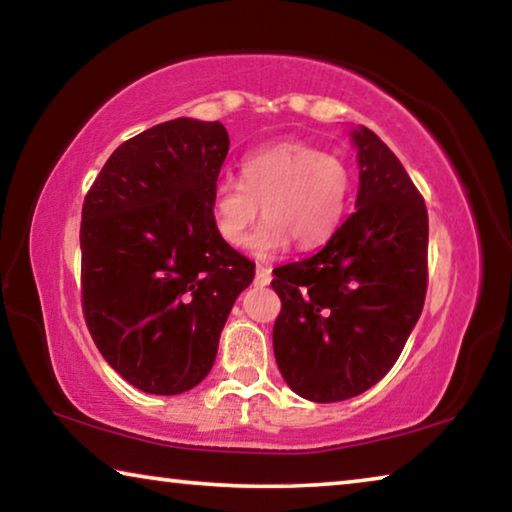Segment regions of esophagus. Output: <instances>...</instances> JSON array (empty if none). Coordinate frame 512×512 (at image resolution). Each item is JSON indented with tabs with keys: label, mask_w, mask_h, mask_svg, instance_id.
Listing matches in <instances>:
<instances>
[{
	"label": "esophagus",
	"mask_w": 512,
	"mask_h": 512,
	"mask_svg": "<svg viewBox=\"0 0 512 512\" xmlns=\"http://www.w3.org/2000/svg\"><path fill=\"white\" fill-rule=\"evenodd\" d=\"M255 284H257V287H266V284H271V268L257 266V271H255Z\"/></svg>",
	"instance_id": "obj_1"
}]
</instances>
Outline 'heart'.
<instances>
[{
    "instance_id": "obj_1",
    "label": "heart",
    "mask_w": 512,
    "mask_h": 512,
    "mask_svg": "<svg viewBox=\"0 0 512 512\" xmlns=\"http://www.w3.org/2000/svg\"><path fill=\"white\" fill-rule=\"evenodd\" d=\"M352 198V173L336 155L316 146L282 142L246 155L241 180H221L212 194L214 228L239 248L259 216L266 223L248 241L250 253L273 259L296 241L316 248L341 228Z\"/></svg>"
}]
</instances>
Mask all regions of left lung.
<instances>
[{
    "label": "left lung",
    "mask_w": 512,
    "mask_h": 512,
    "mask_svg": "<svg viewBox=\"0 0 512 512\" xmlns=\"http://www.w3.org/2000/svg\"><path fill=\"white\" fill-rule=\"evenodd\" d=\"M357 212L314 257L275 268L277 368L311 402L357 397L393 368L427 296L429 216L395 153L361 126Z\"/></svg>",
    "instance_id": "left-lung-1"
}]
</instances>
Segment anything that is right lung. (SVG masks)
I'll return each instance as SVG.
<instances>
[{"label": "right lung", "mask_w": 512, "mask_h": 512, "mask_svg": "<svg viewBox=\"0 0 512 512\" xmlns=\"http://www.w3.org/2000/svg\"><path fill=\"white\" fill-rule=\"evenodd\" d=\"M228 149L221 121H164L117 146L85 196V323L103 359L144 393L201 384L232 305L255 277L212 219Z\"/></svg>", "instance_id": "obj_1"}]
</instances>
